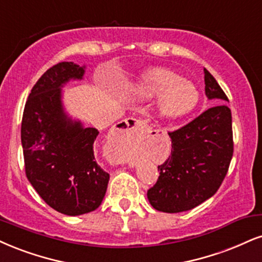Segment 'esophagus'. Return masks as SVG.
<instances>
[{
  "mask_svg": "<svg viewBox=\"0 0 262 262\" xmlns=\"http://www.w3.org/2000/svg\"><path fill=\"white\" fill-rule=\"evenodd\" d=\"M147 122L143 120H138V119L128 118L126 120H122L116 125V131L119 135H141L146 131Z\"/></svg>",
  "mask_w": 262,
  "mask_h": 262,
  "instance_id": "1",
  "label": "esophagus"
}]
</instances>
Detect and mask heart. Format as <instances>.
I'll return each instance as SVG.
<instances>
[{"label": "heart", "instance_id": "heart-1", "mask_svg": "<svg viewBox=\"0 0 262 262\" xmlns=\"http://www.w3.org/2000/svg\"><path fill=\"white\" fill-rule=\"evenodd\" d=\"M182 77L166 69H153L144 74L138 85L141 97L163 95L159 106L167 118H181L193 111L198 104L199 92L192 83L182 82Z\"/></svg>", "mask_w": 262, "mask_h": 262}]
</instances>
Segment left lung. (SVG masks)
<instances>
[{
  "instance_id": "obj_1",
  "label": "left lung",
  "mask_w": 262,
  "mask_h": 262,
  "mask_svg": "<svg viewBox=\"0 0 262 262\" xmlns=\"http://www.w3.org/2000/svg\"><path fill=\"white\" fill-rule=\"evenodd\" d=\"M205 95L219 103L228 101L215 77L204 68ZM171 156L158 166L157 183L148 200L158 211L190 210L220 188L233 157L232 113L216 104L175 131H169Z\"/></svg>"
}]
</instances>
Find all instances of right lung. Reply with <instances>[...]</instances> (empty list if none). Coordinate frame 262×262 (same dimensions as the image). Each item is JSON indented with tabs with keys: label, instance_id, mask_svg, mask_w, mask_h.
I'll use <instances>...</instances> for the list:
<instances>
[{
	"label": "right lung",
	"instance_id": "right-lung-1",
	"mask_svg": "<svg viewBox=\"0 0 262 262\" xmlns=\"http://www.w3.org/2000/svg\"><path fill=\"white\" fill-rule=\"evenodd\" d=\"M83 73L73 62L50 68L32 87L21 119L25 175L51 208L69 216L98 208L109 182L93 153L99 132L69 120L60 103L63 83Z\"/></svg>",
	"mask_w": 262,
	"mask_h": 262
}]
</instances>
